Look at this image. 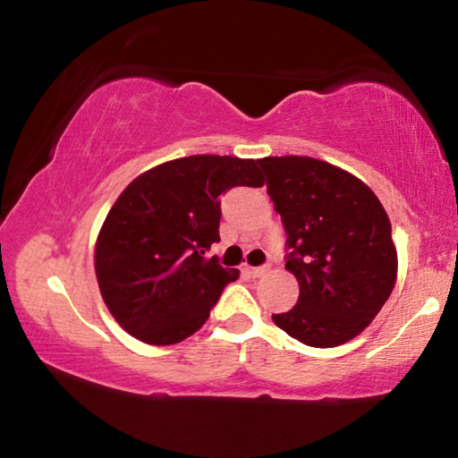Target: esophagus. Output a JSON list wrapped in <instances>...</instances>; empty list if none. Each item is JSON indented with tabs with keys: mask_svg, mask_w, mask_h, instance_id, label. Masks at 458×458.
Segmentation results:
<instances>
[{
	"mask_svg": "<svg viewBox=\"0 0 458 458\" xmlns=\"http://www.w3.org/2000/svg\"><path fill=\"white\" fill-rule=\"evenodd\" d=\"M267 270H268L267 265H265V267H248L246 273L250 275V276H254V278H259V276H262V275H267Z\"/></svg>",
	"mask_w": 458,
	"mask_h": 458,
	"instance_id": "esophagus-1",
	"label": "esophagus"
}]
</instances>
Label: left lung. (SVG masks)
Here are the masks:
<instances>
[{"label":"left lung","instance_id":"obj_1","mask_svg":"<svg viewBox=\"0 0 458 458\" xmlns=\"http://www.w3.org/2000/svg\"><path fill=\"white\" fill-rule=\"evenodd\" d=\"M268 196L286 232V268L301 293L276 327L311 347H335L374 321L396 284L387 214L366 183L313 157H265Z\"/></svg>","mask_w":458,"mask_h":458}]
</instances>
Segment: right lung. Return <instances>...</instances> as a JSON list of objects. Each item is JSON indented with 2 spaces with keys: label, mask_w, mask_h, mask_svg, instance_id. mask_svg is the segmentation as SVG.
<instances>
[{
  "label": "right lung",
  "mask_w": 458,
  "mask_h": 458,
  "mask_svg": "<svg viewBox=\"0 0 458 458\" xmlns=\"http://www.w3.org/2000/svg\"><path fill=\"white\" fill-rule=\"evenodd\" d=\"M259 161L191 155L131 182L108 212L95 250L100 294L131 335L149 345L180 344L218 303L234 270L208 259L220 240V196L260 188Z\"/></svg>",
  "instance_id": "right-lung-1"
}]
</instances>
